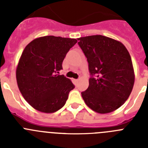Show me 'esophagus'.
Returning <instances> with one entry per match:
<instances>
[{
    "label": "esophagus",
    "instance_id": "obj_1",
    "mask_svg": "<svg viewBox=\"0 0 148 148\" xmlns=\"http://www.w3.org/2000/svg\"><path fill=\"white\" fill-rule=\"evenodd\" d=\"M73 81H74V82H75V83H76V82H78V79H73Z\"/></svg>",
    "mask_w": 148,
    "mask_h": 148
}]
</instances>
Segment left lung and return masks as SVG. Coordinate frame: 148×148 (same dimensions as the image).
Instances as JSON below:
<instances>
[{
  "label": "left lung",
  "instance_id": "1",
  "mask_svg": "<svg viewBox=\"0 0 148 148\" xmlns=\"http://www.w3.org/2000/svg\"><path fill=\"white\" fill-rule=\"evenodd\" d=\"M78 40L87 58L90 74L95 75L90 78L82 98L96 113H111L127 100L134 85L130 53L122 43L104 35H90Z\"/></svg>",
  "mask_w": 148,
  "mask_h": 148
}]
</instances>
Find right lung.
Listing matches in <instances>:
<instances>
[{
  "label": "right lung",
  "mask_w": 148,
  "mask_h": 148,
  "mask_svg": "<svg viewBox=\"0 0 148 148\" xmlns=\"http://www.w3.org/2000/svg\"><path fill=\"white\" fill-rule=\"evenodd\" d=\"M76 43L75 38L48 35L26 46L17 65L16 80L21 93L34 109L52 113L64 107L75 87L58 73L66 54Z\"/></svg>",
  "instance_id": "right-lung-1"
}]
</instances>
